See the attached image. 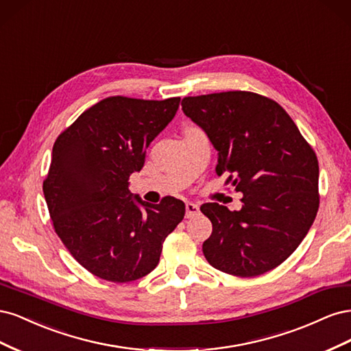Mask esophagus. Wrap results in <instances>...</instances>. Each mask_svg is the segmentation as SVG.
<instances>
[{
  "instance_id": "esophagus-1",
  "label": "esophagus",
  "mask_w": 351,
  "mask_h": 351,
  "mask_svg": "<svg viewBox=\"0 0 351 351\" xmlns=\"http://www.w3.org/2000/svg\"><path fill=\"white\" fill-rule=\"evenodd\" d=\"M199 205L193 204V202H187L186 204V218H193L199 215Z\"/></svg>"
}]
</instances>
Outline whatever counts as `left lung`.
<instances>
[{
  "label": "left lung",
  "mask_w": 351,
  "mask_h": 351,
  "mask_svg": "<svg viewBox=\"0 0 351 351\" xmlns=\"http://www.w3.org/2000/svg\"><path fill=\"white\" fill-rule=\"evenodd\" d=\"M183 112L218 151L217 174L243 193L241 209L204 204L212 222L204 254L212 267L256 277L299 247L317 208V158L275 101L244 90L187 97Z\"/></svg>",
  "instance_id": "left-lung-1"
}]
</instances>
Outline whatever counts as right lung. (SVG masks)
Here are the masks:
<instances>
[{"label": "right lung", "instance_id": "1", "mask_svg": "<svg viewBox=\"0 0 351 351\" xmlns=\"http://www.w3.org/2000/svg\"><path fill=\"white\" fill-rule=\"evenodd\" d=\"M180 98L110 97L80 114L52 147L44 195L56 232L83 268L130 282L159 262L162 243L186 206L167 196L152 205L133 196L147 146L174 119Z\"/></svg>", "mask_w": 351, "mask_h": 351}]
</instances>
